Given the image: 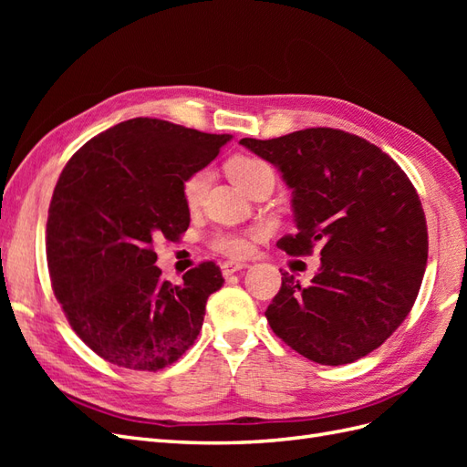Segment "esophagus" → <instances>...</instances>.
I'll list each match as a JSON object with an SVG mask.
<instances>
[{"instance_id": "obj_1", "label": "esophagus", "mask_w": 467, "mask_h": 467, "mask_svg": "<svg viewBox=\"0 0 467 467\" xmlns=\"http://www.w3.org/2000/svg\"><path fill=\"white\" fill-rule=\"evenodd\" d=\"M249 263H237V261H225L222 263V275L223 276H232L234 273L242 271V268H247Z\"/></svg>"}]
</instances>
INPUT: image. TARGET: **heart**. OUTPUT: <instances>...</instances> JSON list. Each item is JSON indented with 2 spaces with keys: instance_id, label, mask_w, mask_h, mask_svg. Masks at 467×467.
<instances>
[{
  "instance_id": "b5f03b06",
  "label": "heart",
  "mask_w": 467,
  "mask_h": 467,
  "mask_svg": "<svg viewBox=\"0 0 467 467\" xmlns=\"http://www.w3.org/2000/svg\"><path fill=\"white\" fill-rule=\"evenodd\" d=\"M228 173L235 185L251 194L263 181H275L273 167L253 155H235L228 163ZM210 169H196L182 182V199L189 206L199 204L210 182ZM214 247L230 257H244L251 251V235L237 232H222L214 237Z\"/></svg>"
}]
</instances>
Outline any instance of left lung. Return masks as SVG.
Masks as SVG:
<instances>
[{
    "label": "left lung",
    "mask_w": 467,
    "mask_h": 467,
    "mask_svg": "<svg viewBox=\"0 0 467 467\" xmlns=\"http://www.w3.org/2000/svg\"><path fill=\"white\" fill-rule=\"evenodd\" d=\"M239 144L273 163L292 189L296 232L276 245L288 255L321 245L307 288L282 273L268 325L317 364L366 357L411 312L425 275L429 234L413 182L378 146L337 129Z\"/></svg>",
    "instance_id": "8db88e82"
}]
</instances>
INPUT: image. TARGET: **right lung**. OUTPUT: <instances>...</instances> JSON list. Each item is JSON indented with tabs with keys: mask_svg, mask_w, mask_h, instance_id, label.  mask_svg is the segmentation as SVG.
<instances>
[{
	"mask_svg": "<svg viewBox=\"0 0 467 467\" xmlns=\"http://www.w3.org/2000/svg\"><path fill=\"white\" fill-rule=\"evenodd\" d=\"M230 140L132 119L66 163L47 222L50 280L72 329L107 362L158 372L199 337L208 296L223 285L220 266L201 263L173 286L155 266L153 239L187 232L182 182Z\"/></svg>",
	"mask_w": 467,
	"mask_h": 467,
	"instance_id": "1",
	"label": "right lung"
}]
</instances>
